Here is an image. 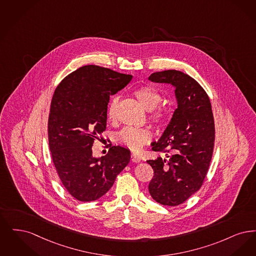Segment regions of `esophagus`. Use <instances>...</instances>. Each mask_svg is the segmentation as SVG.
<instances>
[{
    "mask_svg": "<svg viewBox=\"0 0 256 256\" xmlns=\"http://www.w3.org/2000/svg\"><path fill=\"white\" fill-rule=\"evenodd\" d=\"M131 160H132L133 162H140V156H138L136 154L132 153V154H131Z\"/></svg>",
    "mask_w": 256,
    "mask_h": 256,
    "instance_id": "obj_1",
    "label": "esophagus"
}]
</instances>
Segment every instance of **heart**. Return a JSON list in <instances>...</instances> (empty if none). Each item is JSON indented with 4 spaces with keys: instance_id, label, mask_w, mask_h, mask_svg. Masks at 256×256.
Masks as SVG:
<instances>
[{
    "instance_id": "1",
    "label": "heart",
    "mask_w": 256,
    "mask_h": 256,
    "mask_svg": "<svg viewBox=\"0 0 256 256\" xmlns=\"http://www.w3.org/2000/svg\"><path fill=\"white\" fill-rule=\"evenodd\" d=\"M134 96L147 111H150L149 118L156 126H166L172 116V110L167 105H160L162 96L151 86H140L134 90ZM118 96L112 100L108 109V118L114 122L116 118ZM151 140V133L146 128L125 127L116 134V140L132 150H140Z\"/></svg>"
}]
</instances>
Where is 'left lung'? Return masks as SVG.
Returning <instances> with one entry per match:
<instances>
[{
    "label": "left lung",
    "instance_id": "1",
    "mask_svg": "<svg viewBox=\"0 0 256 256\" xmlns=\"http://www.w3.org/2000/svg\"><path fill=\"white\" fill-rule=\"evenodd\" d=\"M148 79L175 87L178 108L160 138L151 144L153 151L170 155L147 160L154 170L150 195L158 204L175 206L197 192L206 176L215 138L212 103L200 84L180 70L156 72Z\"/></svg>",
    "mask_w": 256,
    "mask_h": 256
}]
</instances>
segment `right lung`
Returning a JSON list of instances; mask_svg holds the SVG:
<instances>
[{
    "label": "right lung",
    "instance_id": "obj_1",
    "mask_svg": "<svg viewBox=\"0 0 256 256\" xmlns=\"http://www.w3.org/2000/svg\"><path fill=\"white\" fill-rule=\"evenodd\" d=\"M133 78L107 68H79L56 87L48 116V144L56 172L68 192L78 200H98L111 188L130 162V150L112 146L94 158L92 147L107 123L110 96Z\"/></svg>",
    "mask_w": 256,
    "mask_h": 256
}]
</instances>
